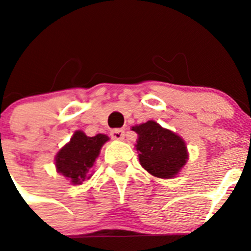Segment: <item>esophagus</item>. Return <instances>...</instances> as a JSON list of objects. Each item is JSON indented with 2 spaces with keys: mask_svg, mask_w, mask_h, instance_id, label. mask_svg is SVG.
<instances>
[{
  "mask_svg": "<svg viewBox=\"0 0 251 251\" xmlns=\"http://www.w3.org/2000/svg\"><path fill=\"white\" fill-rule=\"evenodd\" d=\"M110 136H111V138H113V140L121 141V140H124L125 132H124V130H120V128H115V130L111 131Z\"/></svg>",
  "mask_w": 251,
  "mask_h": 251,
  "instance_id": "34e87169",
  "label": "esophagus"
}]
</instances>
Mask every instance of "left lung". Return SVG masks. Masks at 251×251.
I'll return each instance as SVG.
<instances>
[{
    "label": "left lung",
    "mask_w": 251,
    "mask_h": 251,
    "mask_svg": "<svg viewBox=\"0 0 251 251\" xmlns=\"http://www.w3.org/2000/svg\"><path fill=\"white\" fill-rule=\"evenodd\" d=\"M137 133L136 151L144 170L158 178H174L189 159L187 144L181 136L149 120L132 126Z\"/></svg>",
    "instance_id": "obj_1"
}]
</instances>
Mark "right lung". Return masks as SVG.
Here are the masks:
<instances>
[{
  "label": "right lung",
  "mask_w": 251,
  "mask_h": 251,
  "mask_svg": "<svg viewBox=\"0 0 251 251\" xmlns=\"http://www.w3.org/2000/svg\"><path fill=\"white\" fill-rule=\"evenodd\" d=\"M109 137L103 133L88 137L83 131H75L67 144L59 149L54 158L55 170L63 175L70 183L82 184L92 177V166L100 153V149Z\"/></svg>",
  "instance_id": "right-lung-1"
}]
</instances>
